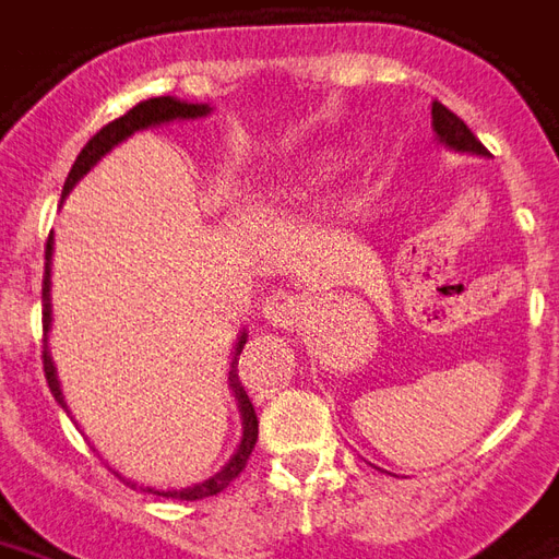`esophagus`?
Returning a JSON list of instances; mask_svg holds the SVG:
<instances>
[{
  "instance_id": "esophagus-1",
  "label": "esophagus",
  "mask_w": 559,
  "mask_h": 559,
  "mask_svg": "<svg viewBox=\"0 0 559 559\" xmlns=\"http://www.w3.org/2000/svg\"><path fill=\"white\" fill-rule=\"evenodd\" d=\"M299 314H302V302H299V296H293L287 290L272 293L266 305H263V317L278 329H290L299 320Z\"/></svg>"
}]
</instances>
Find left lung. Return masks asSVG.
I'll return each mask as SVG.
<instances>
[{
    "mask_svg": "<svg viewBox=\"0 0 559 559\" xmlns=\"http://www.w3.org/2000/svg\"><path fill=\"white\" fill-rule=\"evenodd\" d=\"M431 119L437 138H440V143H445V146L457 148V152H476V155H485V152H488V148L479 143V138L469 131L467 122H464L461 116L452 114L449 107H443L440 102L431 104Z\"/></svg>",
    "mask_w": 559,
    "mask_h": 559,
    "instance_id": "obj_1",
    "label": "left lung"
}]
</instances>
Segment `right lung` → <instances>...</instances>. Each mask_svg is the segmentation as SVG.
<instances>
[{
  "label": "right lung",
  "mask_w": 559,
  "mask_h": 559,
  "mask_svg": "<svg viewBox=\"0 0 559 559\" xmlns=\"http://www.w3.org/2000/svg\"><path fill=\"white\" fill-rule=\"evenodd\" d=\"M206 114H209V104H185L170 98V95H160V98H148V102L134 104L126 116H119V119H114V122H107V126H104L102 131L86 143V146L80 148L78 160H74L71 173H68L62 197L78 185L80 176L90 170L95 160L102 158V155H107L116 143H122L126 138H131V134L140 131V128L160 126V122H173V119H197V116H206ZM50 257H53V236H47V245H44V260H47V263H44V284H41L44 332L50 329ZM242 347H245V335L239 338V344H236V353H233V362H230V386L236 401H239V411H242V428H245L242 443H239V449H236V455L230 457V464L221 469V473H215L212 479L194 485V488H182V491H152V488H146V491L158 493V497H179V500H203V497H215V493L224 491L233 479H239V473H242L245 464H248V457H251V452H254L257 428H260L254 404H251V399L245 395L242 380H239V374H236V365H239V353H242ZM41 359H44V377H47V386H50V392H53V399L66 407V399H62V389H59V380H56V368L53 362H50V353H47V347H44ZM128 485H131V481H128ZM131 488H134V485H131Z\"/></svg>",
  "instance_id": "obj_1"
}]
</instances>
